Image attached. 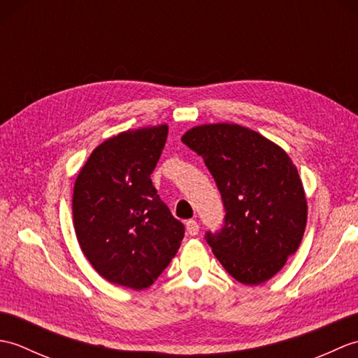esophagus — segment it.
I'll use <instances>...</instances> for the list:
<instances>
[{
  "mask_svg": "<svg viewBox=\"0 0 358 358\" xmlns=\"http://www.w3.org/2000/svg\"><path fill=\"white\" fill-rule=\"evenodd\" d=\"M186 231L189 235H192L194 237V235L199 234L200 226H199V223L194 222V220H189V222H186Z\"/></svg>",
  "mask_w": 358,
  "mask_h": 358,
  "instance_id": "1",
  "label": "esophagus"
}]
</instances>
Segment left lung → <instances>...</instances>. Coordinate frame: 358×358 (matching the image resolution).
<instances>
[{
	"instance_id": "8db88e82",
	"label": "left lung",
	"mask_w": 358,
	"mask_h": 358,
	"mask_svg": "<svg viewBox=\"0 0 358 358\" xmlns=\"http://www.w3.org/2000/svg\"><path fill=\"white\" fill-rule=\"evenodd\" d=\"M215 180L226 210L217 232H206L212 252L229 275L260 285L299 249L308 203L299 171L275 143L229 123L192 127L181 138Z\"/></svg>"
}]
</instances>
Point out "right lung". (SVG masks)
I'll return each instance as SVG.
<instances>
[{
	"instance_id": "obj_1",
	"label": "right lung",
	"mask_w": 358,
	"mask_h": 358,
	"mask_svg": "<svg viewBox=\"0 0 358 358\" xmlns=\"http://www.w3.org/2000/svg\"><path fill=\"white\" fill-rule=\"evenodd\" d=\"M166 138V124L112 136L90 154L73 186L83 254L103 278L135 291L154 283L185 237L150 180Z\"/></svg>"
}]
</instances>
